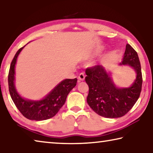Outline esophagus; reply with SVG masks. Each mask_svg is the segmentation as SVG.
I'll list each match as a JSON object with an SVG mask.
<instances>
[{"instance_id": "1", "label": "esophagus", "mask_w": 153, "mask_h": 153, "mask_svg": "<svg viewBox=\"0 0 153 153\" xmlns=\"http://www.w3.org/2000/svg\"><path fill=\"white\" fill-rule=\"evenodd\" d=\"M85 74H83V73H81L79 75V76H78V79H79V81H84L85 80Z\"/></svg>"}]
</instances>
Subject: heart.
Returning a JSON list of instances; mask_svg holds the SVG:
<instances>
[{"mask_svg":"<svg viewBox=\"0 0 153 153\" xmlns=\"http://www.w3.org/2000/svg\"><path fill=\"white\" fill-rule=\"evenodd\" d=\"M98 52H99V50H96L95 51V53H97ZM92 55H93V54H91V56H92ZM90 65H91V66H95L97 65V62H91V63L90 64Z\"/></svg>","mask_w":153,"mask_h":153,"instance_id":"1","label":"heart"}]
</instances>
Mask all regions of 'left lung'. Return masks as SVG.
<instances>
[{
  "label": "left lung",
  "mask_w": 153,
  "mask_h": 153,
  "mask_svg": "<svg viewBox=\"0 0 153 153\" xmlns=\"http://www.w3.org/2000/svg\"><path fill=\"white\" fill-rule=\"evenodd\" d=\"M120 65H128L135 71L136 76L129 87H117L111 72L103 66L86 69L85 81L89 86L87 101L96 114L109 118H117L126 114L140 97L143 84L141 66L137 52L126 44Z\"/></svg>",
  "instance_id": "obj_1"
}]
</instances>
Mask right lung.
Segmentation results:
<instances>
[{"label":"right lung","mask_w":153,"mask_h":153,"mask_svg":"<svg viewBox=\"0 0 153 153\" xmlns=\"http://www.w3.org/2000/svg\"><path fill=\"white\" fill-rule=\"evenodd\" d=\"M25 46L17 51L10 64L8 76L10 97L17 109L26 118L36 121L50 119L54 116L63 106L68 93L76 86L77 79L63 80L40 100H30L22 97L15 88V68L18 56Z\"/></svg>","instance_id":"right-lung-1"}]
</instances>
